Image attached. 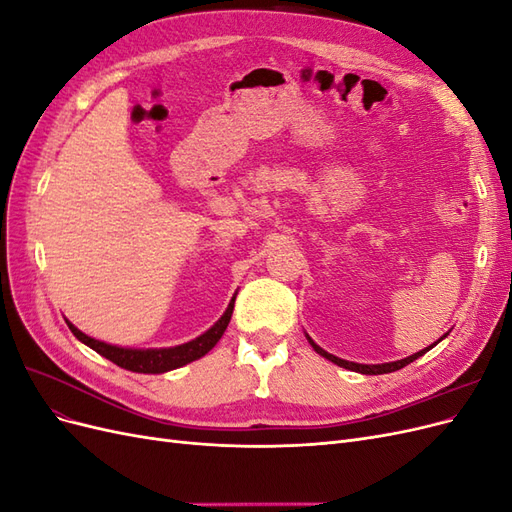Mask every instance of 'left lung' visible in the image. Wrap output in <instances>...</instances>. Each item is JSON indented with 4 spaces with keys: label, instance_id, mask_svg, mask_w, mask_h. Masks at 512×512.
<instances>
[{
    "label": "left lung",
    "instance_id": "left-lung-1",
    "mask_svg": "<svg viewBox=\"0 0 512 512\" xmlns=\"http://www.w3.org/2000/svg\"><path fill=\"white\" fill-rule=\"evenodd\" d=\"M446 337V335H444ZM309 339V337H307ZM442 339V337H440ZM438 339V342H440ZM436 342V344H438ZM309 344H312V348L320 354V356H324V359H329L331 363H335V365H339V367H346V369H352V371H359V374H365V376H378V374H391V371H397V369H401V367H406V365H410L412 361H416L418 356H423L427 350H431L433 346H429V348H425V350H421V352H416V354H412V356H408V359H401V361H395V363H382V365H361V363H350V361H344V359H337V356H333V354H329L327 350H322L320 346H316L312 339H309Z\"/></svg>",
    "mask_w": 512,
    "mask_h": 512
}]
</instances>
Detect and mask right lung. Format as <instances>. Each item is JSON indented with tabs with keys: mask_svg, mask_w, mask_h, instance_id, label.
Listing matches in <instances>:
<instances>
[{
	"mask_svg": "<svg viewBox=\"0 0 512 512\" xmlns=\"http://www.w3.org/2000/svg\"><path fill=\"white\" fill-rule=\"evenodd\" d=\"M232 307H235V297H232L224 316L218 322H215L207 333L192 339V342H188V344H181V346H175V348H160V350L119 348V346L98 342V339L81 333L70 322H68V327H70V331L74 333L76 339H81V342L87 344L91 350H96L98 354L106 356L108 361H113L115 365H119L123 369L136 371V374H164V371L177 369L181 365H188V363L200 359V356H205L215 344H218L220 337L224 335V331L228 327V322H230Z\"/></svg>",
	"mask_w": 512,
	"mask_h": 512,
	"instance_id": "add662e5",
	"label": "right lung"
}]
</instances>
